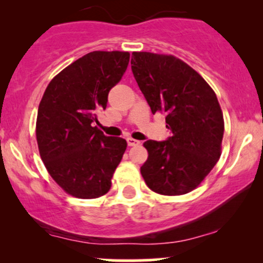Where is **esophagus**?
Returning a JSON list of instances; mask_svg holds the SVG:
<instances>
[{
  "label": "esophagus",
  "instance_id": "esophagus-1",
  "mask_svg": "<svg viewBox=\"0 0 263 263\" xmlns=\"http://www.w3.org/2000/svg\"><path fill=\"white\" fill-rule=\"evenodd\" d=\"M127 144L129 147H134V146H138V144H140V141H137V140H135V138H131V137H128L127 138Z\"/></svg>",
  "mask_w": 263,
  "mask_h": 263
}]
</instances>
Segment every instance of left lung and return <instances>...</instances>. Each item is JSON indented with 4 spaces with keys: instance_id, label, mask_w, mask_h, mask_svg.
<instances>
[{
    "instance_id": "obj_1",
    "label": "left lung",
    "mask_w": 263,
    "mask_h": 263,
    "mask_svg": "<svg viewBox=\"0 0 263 263\" xmlns=\"http://www.w3.org/2000/svg\"><path fill=\"white\" fill-rule=\"evenodd\" d=\"M131 69L152 114L164 112L171 137L143 143L144 182L163 195L192 192L220 158L224 117L218 98L194 69L173 55L132 53Z\"/></svg>"
}]
</instances>
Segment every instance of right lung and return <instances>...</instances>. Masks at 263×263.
Segmentation results:
<instances>
[{"instance_id":"obj_1","label":"right lung","mask_w":263,"mask_h":263,"mask_svg":"<svg viewBox=\"0 0 263 263\" xmlns=\"http://www.w3.org/2000/svg\"><path fill=\"white\" fill-rule=\"evenodd\" d=\"M127 52H91L66 66L45 89L38 107L37 142L50 177L68 194H106L127 142L108 137L93 122L108 91L127 69Z\"/></svg>"}]
</instances>
